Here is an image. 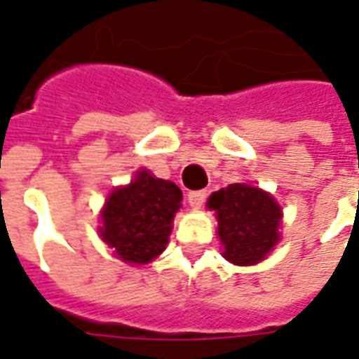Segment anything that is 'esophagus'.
I'll list each match as a JSON object with an SVG mask.
<instances>
[{
	"label": "esophagus",
	"instance_id": "1",
	"mask_svg": "<svg viewBox=\"0 0 359 359\" xmlns=\"http://www.w3.org/2000/svg\"><path fill=\"white\" fill-rule=\"evenodd\" d=\"M205 198H208V192H205V190H194V192L188 194V203H190V208L200 210L203 205V202H205Z\"/></svg>",
	"mask_w": 359,
	"mask_h": 359
}]
</instances>
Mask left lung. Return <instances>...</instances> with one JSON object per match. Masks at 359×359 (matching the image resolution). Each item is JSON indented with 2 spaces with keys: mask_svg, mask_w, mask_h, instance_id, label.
<instances>
[{
  "mask_svg": "<svg viewBox=\"0 0 359 359\" xmlns=\"http://www.w3.org/2000/svg\"><path fill=\"white\" fill-rule=\"evenodd\" d=\"M217 217L223 257L234 265H256L277 246L283 219L280 205L262 188L246 182L229 184L208 200Z\"/></svg>",
  "mask_w": 359,
  "mask_h": 359,
  "instance_id": "left-lung-1",
  "label": "left lung"
}]
</instances>
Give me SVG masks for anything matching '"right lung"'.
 I'll return each instance as SVG.
<instances>
[{"label":"right lung","instance_id":"1","mask_svg":"<svg viewBox=\"0 0 359 359\" xmlns=\"http://www.w3.org/2000/svg\"><path fill=\"white\" fill-rule=\"evenodd\" d=\"M182 192L146 169L115 188L102 210L100 236L125 264H149L167 246Z\"/></svg>","mask_w":359,"mask_h":359}]
</instances>
